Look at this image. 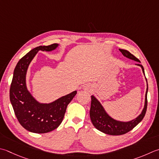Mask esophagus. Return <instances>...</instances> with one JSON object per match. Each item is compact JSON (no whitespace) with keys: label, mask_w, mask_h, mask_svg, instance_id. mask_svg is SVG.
<instances>
[{"label":"esophagus","mask_w":159,"mask_h":159,"mask_svg":"<svg viewBox=\"0 0 159 159\" xmlns=\"http://www.w3.org/2000/svg\"><path fill=\"white\" fill-rule=\"evenodd\" d=\"M84 89L86 90V91H90L91 90V87H90V85H85L84 87Z\"/></svg>","instance_id":"esophagus-1"}]
</instances>
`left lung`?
<instances>
[{
	"label": "left lung",
	"instance_id": "left-lung-1",
	"mask_svg": "<svg viewBox=\"0 0 159 159\" xmlns=\"http://www.w3.org/2000/svg\"><path fill=\"white\" fill-rule=\"evenodd\" d=\"M120 52L122 53L123 56L125 57L132 59L135 61L139 62V59L135 57L131 53L125 49H119ZM137 65L141 66L143 71L145 74L144 68L142 65L138 64ZM147 80V79H146ZM148 87L147 88V91L145 94V103L143 110L141 114H140L139 117L136 118V119L133 120L129 122H120V121L115 120L113 119H111L110 116H109L105 112L103 107L100 104L96 98L94 96H92V101H91V108H90L89 115L90 119H91L93 125L96 127V129H98L99 131L107 134L109 135H122L125 134L129 131L134 128V127L143 119V118L145 115L146 111H147L148 107Z\"/></svg>",
	"mask_w": 159,
	"mask_h": 159
}]
</instances>
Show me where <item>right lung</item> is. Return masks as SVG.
<instances>
[{
    "instance_id": "obj_1",
    "label": "right lung",
    "mask_w": 159,
    "mask_h": 159,
    "mask_svg": "<svg viewBox=\"0 0 159 159\" xmlns=\"http://www.w3.org/2000/svg\"><path fill=\"white\" fill-rule=\"evenodd\" d=\"M57 43L34 48L20 59L14 71L9 98L18 122L31 132L44 134L52 131L63 121L68 104L76 94L74 91L49 104H40L27 91L25 76L27 67L39 50L52 51Z\"/></svg>"
}]
</instances>
